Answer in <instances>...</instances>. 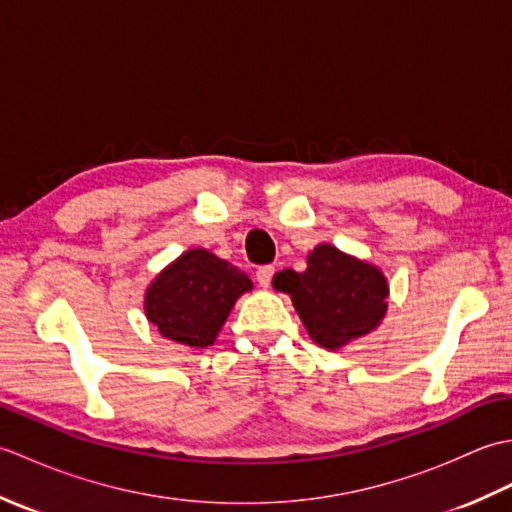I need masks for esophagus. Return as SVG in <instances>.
Returning a JSON list of instances; mask_svg holds the SVG:
<instances>
[{
  "label": "esophagus",
  "mask_w": 512,
  "mask_h": 512,
  "mask_svg": "<svg viewBox=\"0 0 512 512\" xmlns=\"http://www.w3.org/2000/svg\"><path fill=\"white\" fill-rule=\"evenodd\" d=\"M273 275H275V268H273V266H262V268H257V273H255V277H257V284L262 286V288H268V286H270V281H273Z\"/></svg>",
  "instance_id": "esophagus-1"
}]
</instances>
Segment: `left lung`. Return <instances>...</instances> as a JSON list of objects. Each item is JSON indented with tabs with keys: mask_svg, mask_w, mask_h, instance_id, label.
<instances>
[{
	"mask_svg": "<svg viewBox=\"0 0 512 512\" xmlns=\"http://www.w3.org/2000/svg\"><path fill=\"white\" fill-rule=\"evenodd\" d=\"M273 288L290 295L310 339L332 352L374 332L389 306L383 270L332 244L310 250L303 273H277Z\"/></svg>",
	"mask_w": 512,
	"mask_h": 512,
	"instance_id": "8db88e82",
	"label": "left lung"
}]
</instances>
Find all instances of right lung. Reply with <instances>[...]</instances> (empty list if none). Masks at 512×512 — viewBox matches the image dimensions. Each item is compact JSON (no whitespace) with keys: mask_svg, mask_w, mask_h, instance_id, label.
<instances>
[{"mask_svg":"<svg viewBox=\"0 0 512 512\" xmlns=\"http://www.w3.org/2000/svg\"><path fill=\"white\" fill-rule=\"evenodd\" d=\"M253 290L239 266L206 248H189L145 290V317L162 339L195 347L213 345L235 301Z\"/></svg>","mask_w":512,"mask_h":512,"instance_id":"1","label":"right lung"}]
</instances>
